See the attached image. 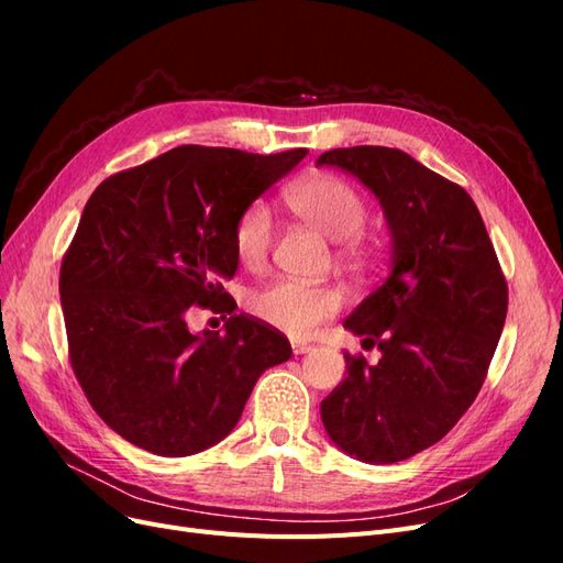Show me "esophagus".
<instances>
[{
  "label": "esophagus",
  "instance_id": "34e87169",
  "mask_svg": "<svg viewBox=\"0 0 563 563\" xmlns=\"http://www.w3.org/2000/svg\"><path fill=\"white\" fill-rule=\"evenodd\" d=\"M291 347H294V354H308L312 350L310 343H300V340H291Z\"/></svg>",
  "mask_w": 563,
  "mask_h": 563
}]
</instances>
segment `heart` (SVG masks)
<instances>
[{
    "label": "heart",
    "instance_id": "obj_1",
    "mask_svg": "<svg viewBox=\"0 0 563 563\" xmlns=\"http://www.w3.org/2000/svg\"><path fill=\"white\" fill-rule=\"evenodd\" d=\"M286 203L305 223L331 240H343L340 255L352 265L373 261L371 236L362 230L368 216L366 199L354 185L333 174H312L286 190ZM234 255L246 269H261L275 246V218L265 201H251L232 228ZM343 308V294L329 284L275 279L249 296V310L267 327L294 338L310 335Z\"/></svg>",
    "mask_w": 563,
    "mask_h": 563
}]
</instances>
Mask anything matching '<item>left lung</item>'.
<instances>
[{
    "mask_svg": "<svg viewBox=\"0 0 563 563\" xmlns=\"http://www.w3.org/2000/svg\"><path fill=\"white\" fill-rule=\"evenodd\" d=\"M319 166L360 178L383 203L389 277L345 329L378 364L345 352L347 378L321 401L329 437L364 463H399L451 432L479 395L507 317V279L472 197L406 152L329 150Z\"/></svg>",
    "mask_w": 563,
    "mask_h": 563,
    "instance_id": "left-lung-1",
    "label": "left lung"
}]
</instances>
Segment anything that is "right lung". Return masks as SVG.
<instances>
[{
  "mask_svg": "<svg viewBox=\"0 0 563 563\" xmlns=\"http://www.w3.org/2000/svg\"><path fill=\"white\" fill-rule=\"evenodd\" d=\"M308 155L180 145L112 174L84 207L60 263L67 354L93 411L133 446L192 455L232 432L261 373L291 343L249 314L234 220ZM195 307L224 313L223 336L186 329Z\"/></svg>",
  "mask_w": 563,
  "mask_h": 563,
  "instance_id": "1",
  "label": "right lung"
}]
</instances>
